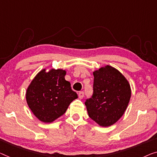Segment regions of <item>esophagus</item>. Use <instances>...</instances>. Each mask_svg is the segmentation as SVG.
I'll list each match as a JSON object with an SVG mask.
<instances>
[{"mask_svg":"<svg viewBox=\"0 0 157 157\" xmlns=\"http://www.w3.org/2000/svg\"><path fill=\"white\" fill-rule=\"evenodd\" d=\"M84 95H85V94H84L83 92H79V94H78V97L80 99H82L84 97Z\"/></svg>","mask_w":157,"mask_h":157,"instance_id":"obj_1","label":"esophagus"}]
</instances>
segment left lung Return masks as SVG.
<instances>
[{
	"instance_id": "left-lung-1",
	"label": "left lung",
	"mask_w": 157,
	"mask_h": 157,
	"mask_svg": "<svg viewBox=\"0 0 157 157\" xmlns=\"http://www.w3.org/2000/svg\"><path fill=\"white\" fill-rule=\"evenodd\" d=\"M94 94L85 106L89 116L101 127L116 123L125 113L131 97L125 77L115 67L105 65L94 71Z\"/></svg>"
}]
</instances>
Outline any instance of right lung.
I'll return each mask as SVG.
<instances>
[{"instance_id":"obj_1","label":"right lung","mask_w":157,"mask_h":157,"mask_svg":"<svg viewBox=\"0 0 157 157\" xmlns=\"http://www.w3.org/2000/svg\"><path fill=\"white\" fill-rule=\"evenodd\" d=\"M63 69H42L26 91V101L34 115L41 122L51 123L63 115L71 103L78 98L71 83L65 80Z\"/></svg>"}]
</instances>
